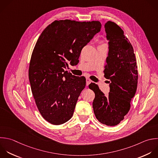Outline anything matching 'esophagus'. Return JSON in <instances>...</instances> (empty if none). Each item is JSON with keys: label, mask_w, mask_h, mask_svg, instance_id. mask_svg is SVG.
<instances>
[{"label": "esophagus", "mask_w": 158, "mask_h": 158, "mask_svg": "<svg viewBox=\"0 0 158 158\" xmlns=\"http://www.w3.org/2000/svg\"><path fill=\"white\" fill-rule=\"evenodd\" d=\"M91 82H92V81H91V80L89 78H86V86H88Z\"/></svg>", "instance_id": "obj_1"}]
</instances>
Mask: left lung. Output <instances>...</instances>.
I'll list each match as a JSON object with an SVG mask.
<instances>
[{"label": "left lung", "mask_w": 158, "mask_h": 158, "mask_svg": "<svg viewBox=\"0 0 158 158\" xmlns=\"http://www.w3.org/2000/svg\"><path fill=\"white\" fill-rule=\"evenodd\" d=\"M108 42V56L104 70L109 80L108 96L95 83L89 85L95 93L93 107L96 118L108 126H115L124 118L130 108L138 83V71L133 48L117 24L107 22L105 25Z\"/></svg>", "instance_id": "obj_1"}]
</instances>
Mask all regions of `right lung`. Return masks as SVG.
Masks as SVG:
<instances>
[{"instance_id": "obj_1", "label": "right lung", "mask_w": 158, "mask_h": 158, "mask_svg": "<svg viewBox=\"0 0 158 158\" xmlns=\"http://www.w3.org/2000/svg\"><path fill=\"white\" fill-rule=\"evenodd\" d=\"M98 21L56 20L39 37L29 67V80L43 117L53 125L69 120L86 79L65 71L68 63L78 62L81 51L101 31Z\"/></svg>"}]
</instances>
